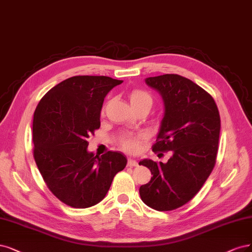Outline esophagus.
<instances>
[{
    "instance_id": "obj_1",
    "label": "esophagus",
    "mask_w": 252,
    "mask_h": 252,
    "mask_svg": "<svg viewBox=\"0 0 252 252\" xmlns=\"http://www.w3.org/2000/svg\"><path fill=\"white\" fill-rule=\"evenodd\" d=\"M127 166H128V167H135V166H137V161L134 160V159H132V158H128Z\"/></svg>"
}]
</instances>
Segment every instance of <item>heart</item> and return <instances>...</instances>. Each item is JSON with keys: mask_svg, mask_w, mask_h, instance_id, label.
Here are the masks:
<instances>
[{"mask_svg": "<svg viewBox=\"0 0 252 252\" xmlns=\"http://www.w3.org/2000/svg\"><path fill=\"white\" fill-rule=\"evenodd\" d=\"M129 99H130L131 104H135V103L143 102V101H151L152 102V99H151L149 94H147L146 92H144L142 90H137V89L132 90L131 92H130ZM121 144H122V147L125 150H127L129 152H136L141 148L142 141H141V137H138V136H127V137L123 138Z\"/></svg>", "mask_w": 252, "mask_h": 252, "instance_id": "obj_1", "label": "heart"}]
</instances>
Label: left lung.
<instances>
[{
	"instance_id": "obj_1",
	"label": "left lung",
	"mask_w": 252,
	"mask_h": 252,
	"mask_svg": "<svg viewBox=\"0 0 252 252\" xmlns=\"http://www.w3.org/2000/svg\"><path fill=\"white\" fill-rule=\"evenodd\" d=\"M145 81L160 94L164 106L152 150L171 151L172 156L166 163L140 161L153 175L140 188V195L153 210L173 211L199 192L215 167L220 115L211 94L188 78L166 74Z\"/></svg>"
}]
</instances>
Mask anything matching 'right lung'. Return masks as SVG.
<instances>
[{
  "label": "right lung",
  "instance_id": "obj_1",
  "mask_svg": "<svg viewBox=\"0 0 252 252\" xmlns=\"http://www.w3.org/2000/svg\"><path fill=\"white\" fill-rule=\"evenodd\" d=\"M122 80L74 76L51 89L33 116V156L47 187L60 201L86 209L105 197L126 156L88 151L86 141L100 128L104 98Z\"/></svg>",
  "mask_w": 252,
  "mask_h": 252
}]
</instances>
